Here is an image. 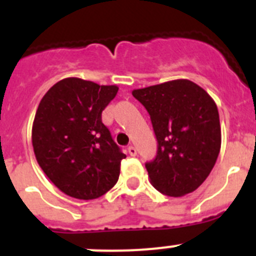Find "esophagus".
I'll return each mask as SVG.
<instances>
[{
	"instance_id": "esophagus-1",
	"label": "esophagus",
	"mask_w": 256,
	"mask_h": 256,
	"mask_svg": "<svg viewBox=\"0 0 256 256\" xmlns=\"http://www.w3.org/2000/svg\"><path fill=\"white\" fill-rule=\"evenodd\" d=\"M126 151H128V154H130V156L137 155V148H136L134 146H130V148H126Z\"/></svg>"
}]
</instances>
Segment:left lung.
Here are the masks:
<instances>
[{
    "mask_svg": "<svg viewBox=\"0 0 256 256\" xmlns=\"http://www.w3.org/2000/svg\"><path fill=\"white\" fill-rule=\"evenodd\" d=\"M150 115L158 152L146 162L150 182L164 195L180 198L208 178L220 151V123L216 102L188 79L134 90Z\"/></svg>",
    "mask_w": 256,
    "mask_h": 256,
    "instance_id": "8db88e82",
    "label": "left lung"
}]
</instances>
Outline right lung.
I'll use <instances>...</instances> for the list:
<instances>
[{
    "label": "right lung",
    "instance_id": "obj_1",
    "mask_svg": "<svg viewBox=\"0 0 256 256\" xmlns=\"http://www.w3.org/2000/svg\"><path fill=\"white\" fill-rule=\"evenodd\" d=\"M116 86L65 78L38 105L32 144L38 164L60 191L92 200L114 187L126 158L102 123Z\"/></svg>",
    "mask_w": 256,
    "mask_h": 256
}]
</instances>
